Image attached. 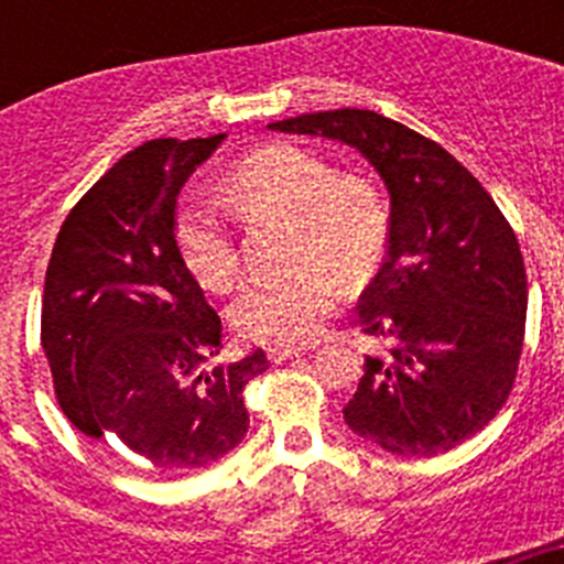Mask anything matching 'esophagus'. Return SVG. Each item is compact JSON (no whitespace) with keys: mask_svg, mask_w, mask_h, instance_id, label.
<instances>
[{"mask_svg":"<svg viewBox=\"0 0 564 564\" xmlns=\"http://www.w3.org/2000/svg\"><path fill=\"white\" fill-rule=\"evenodd\" d=\"M302 356H305L302 347H271V350H268V358H271L273 364H282L288 361V358H302Z\"/></svg>","mask_w":564,"mask_h":564,"instance_id":"1","label":"esophagus"}]
</instances>
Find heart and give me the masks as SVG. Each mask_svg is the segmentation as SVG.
<instances>
[{
    "label": "heart",
    "mask_w": 564,
    "mask_h": 564,
    "mask_svg": "<svg viewBox=\"0 0 564 564\" xmlns=\"http://www.w3.org/2000/svg\"><path fill=\"white\" fill-rule=\"evenodd\" d=\"M228 206L242 220L291 226V273L257 279L239 291L231 325L251 341L302 347L322 333L336 307L338 282L358 288L381 265L390 242V212L381 192L296 143H271L237 163L223 181ZM174 246L206 291H226L237 276V248L214 208L186 203L174 217Z\"/></svg>",
    "instance_id": "obj_1"
}]
</instances>
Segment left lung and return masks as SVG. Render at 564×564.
Wrapping results in <instances>:
<instances>
[{
	"label": "left lung",
	"mask_w": 564,
	"mask_h": 564,
	"mask_svg": "<svg viewBox=\"0 0 564 564\" xmlns=\"http://www.w3.org/2000/svg\"><path fill=\"white\" fill-rule=\"evenodd\" d=\"M358 149L390 192L387 262L358 302L381 338L364 358L344 421L403 457L455 449L514 387L525 338L520 242L491 194L441 143L372 109H330L271 123Z\"/></svg>",
	"instance_id": "1"
}]
</instances>
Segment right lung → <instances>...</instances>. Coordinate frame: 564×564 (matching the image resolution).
Instances as JSON below:
<instances>
[{"instance_id":"obj_1","label":"right lung","mask_w":564,"mask_h":564,"mask_svg":"<svg viewBox=\"0 0 564 564\" xmlns=\"http://www.w3.org/2000/svg\"><path fill=\"white\" fill-rule=\"evenodd\" d=\"M223 138H158L123 154L67 214L44 276L58 406L161 475L228 455L248 432L242 390L268 370L262 350L214 364L220 316L174 246L177 194Z\"/></svg>"}]
</instances>
